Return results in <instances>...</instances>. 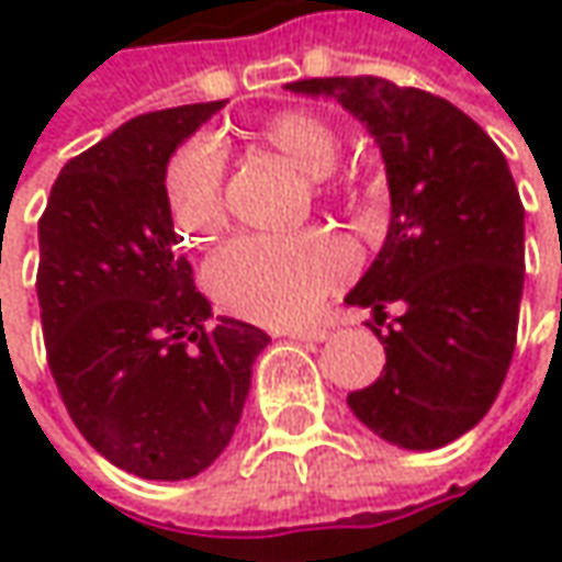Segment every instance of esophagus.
<instances>
[{
  "label": "esophagus",
  "mask_w": 562,
  "mask_h": 562,
  "mask_svg": "<svg viewBox=\"0 0 562 562\" xmlns=\"http://www.w3.org/2000/svg\"><path fill=\"white\" fill-rule=\"evenodd\" d=\"M290 340H303V342H322L330 337V330L327 327H293V330H288Z\"/></svg>",
  "instance_id": "1"
}]
</instances>
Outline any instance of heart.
I'll return each mask as SVG.
<instances>
[{"instance_id": "obj_1", "label": "heart", "mask_w": 562, "mask_h": 562, "mask_svg": "<svg viewBox=\"0 0 562 562\" xmlns=\"http://www.w3.org/2000/svg\"><path fill=\"white\" fill-rule=\"evenodd\" d=\"M262 138L308 179H327L342 154L340 132L312 111H281L266 120ZM225 160L213 138L179 148L164 176L172 225L191 244L222 235L228 213L222 198ZM356 272V254L327 232L290 237H240L210 266L216 303L259 325H296L315 315L334 290Z\"/></svg>"}]
</instances>
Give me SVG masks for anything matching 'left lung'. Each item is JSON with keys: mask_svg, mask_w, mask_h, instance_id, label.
I'll list each match as a JSON object with an SVG mask.
<instances>
[{"mask_svg": "<svg viewBox=\"0 0 562 562\" xmlns=\"http://www.w3.org/2000/svg\"><path fill=\"white\" fill-rule=\"evenodd\" d=\"M334 98L374 138L390 184V228L349 306L386 308V364L349 408L390 446L432 451L492 408L517 346L526 210L501 148L451 101L380 77L288 82Z\"/></svg>", "mask_w": 562, "mask_h": 562, "instance_id": "8db88e82", "label": "left lung"}]
</instances>
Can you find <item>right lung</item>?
<instances>
[{"label":"right lung","mask_w":562,"mask_h":562,"mask_svg":"<svg viewBox=\"0 0 562 562\" xmlns=\"http://www.w3.org/2000/svg\"><path fill=\"white\" fill-rule=\"evenodd\" d=\"M225 101L123 123L74 157L40 220L48 368L86 442L142 480H191L220 458L250 395L259 327L216 318L176 254L169 157Z\"/></svg>","instance_id":"obj_1"}]
</instances>
